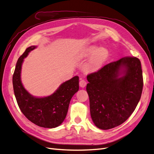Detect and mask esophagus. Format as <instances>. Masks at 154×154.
I'll list each match as a JSON object with an SVG mask.
<instances>
[{"label":"esophagus","instance_id":"obj_1","mask_svg":"<svg viewBox=\"0 0 154 154\" xmlns=\"http://www.w3.org/2000/svg\"><path fill=\"white\" fill-rule=\"evenodd\" d=\"M87 85V82L84 80V79H81V80L80 81V86L82 88H84Z\"/></svg>","mask_w":154,"mask_h":154}]
</instances>
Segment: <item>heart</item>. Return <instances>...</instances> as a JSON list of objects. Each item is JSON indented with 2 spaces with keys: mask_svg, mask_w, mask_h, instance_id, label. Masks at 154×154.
Wrapping results in <instances>:
<instances>
[{
  "mask_svg": "<svg viewBox=\"0 0 154 154\" xmlns=\"http://www.w3.org/2000/svg\"><path fill=\"white\" fill-rule=\"evenodd\" d=\"M109 51L106 48H100L97 45H91L83 53L85 57H90L85 65L87 72H96L103 67L109 57Z\"/></svg>",
  "mask_w": 154,
  "mask_h": 154,
  "instance_id": "heart-1",
  "label": "heart"
}]
</instances>
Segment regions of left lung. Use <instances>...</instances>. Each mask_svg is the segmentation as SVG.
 I'll use <instances>...</instances> for the list:
<instances>
[{"mask_svg": "<svg viewBox=\"0 0 154 154\" xmlns=\"http://www.w3.org/2000/svg\"><path fill=\"white\" fill-rule=\"evenodd\" d=\"M92 122L97 128L108 130L122 125L140 100L143 79L141 62L127 57L111 62L87 75Z\"/></svg>", "mask_w": 154, "mask_h": 154, "instance_id": "1", "label": "left lung"}]
</instances>
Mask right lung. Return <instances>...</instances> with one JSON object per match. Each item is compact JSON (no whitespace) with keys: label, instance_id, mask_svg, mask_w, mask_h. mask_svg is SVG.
<instances>
[{"label":"right lung","instance_id":"obj_1","mask_svg":"<svg viewBox=\"0 0 154 154\" xmlns=\"http://www.w3.org/2000/svg\"><path fill=\"white\" fill-rule=\"evenodd\" d=\"M36 46L27 48L18 58L13 75V90L18 106L26 117L34 124L44 128L58 127L66 118L70 101L79 90V77L62 83L53 94L36 97L30 94L21 82V69L24 59Z\"/></svg>","mask_w":154,"mask_h":154}]
</instances>
